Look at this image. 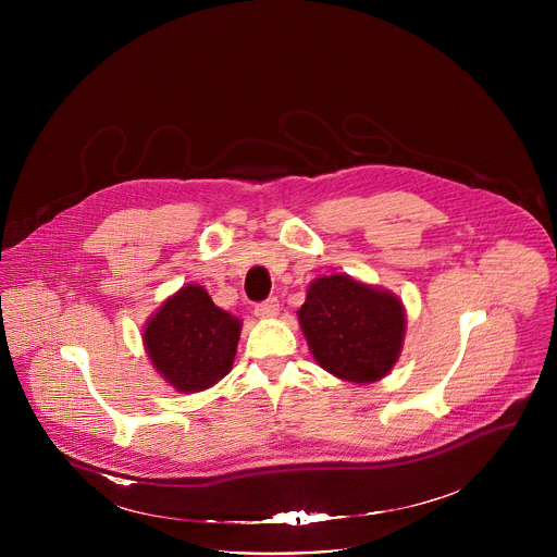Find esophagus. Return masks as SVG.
<instances>
[{
	"instance_id": "obj_1",
	"label": "esophagus",
	"mask_w": 557,
	"mask_h": 557,
	"mask_svg": "<svg viewBox=\"0 0 557 557\" xmlns=\"http://www.w3.org/2000/svg\"><path fill=\"white\" fill-rule=\"evenodd\" d=\"M280 312V301H277V297H269V299H264V301H260V304H256V314L258 317H275Z\"/></svg>"
}]
</instances>
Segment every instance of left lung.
Returning a JSON list of instances; mask_svg holds the SVG:
<instances>
[{
  "label": "left lung",
  "mask_w": 557,
  "mask_h": 557,
  "mask_svg": "<svg viewBox=\"0 0 557 557\" xmlns=\"http://www.w3.org/2000/svg\"><path fill=\"white\" fill-rule=\"evenodd\" d=\"M306 342L324 370L355 383L381 379L399 359L406 314L399 297L331 275L314 280L299 308Z\"/></svg>",
  "instance_id": "left-lung-1"
}]
</instances>
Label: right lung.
<instances>
[{"mask_svg": "<svg viewBox=\"0 0 557 557\" xmlns=\"http://www.w3.org/2000/svg\"><path fill=\"white\" fill-rule=\"evenodd\" d=\"M240 322L220 310L202 286H183L145 329L153 368L178 392H200L228 374Z\"/></svg>", "mask_w": 557, "mask_h": 557, "instance_id": "add662e5", "label": "right lung"}]
</instances>
